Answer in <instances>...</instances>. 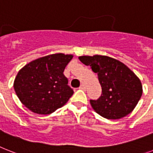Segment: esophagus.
<instances>
[{
	"mask_svg": "<svg viewBox=\"0 0 153 153\" xmlns=\"http://www.w3.org/2000/svg\"><path fill=\"white\" fill-rule=\"evenodd\" d=\"M79 89H82V90H85V89H86V88H85V86L84 85H80V87H79Z\"/></svg>",
	"mask_w": 153,
	"mask_h": 153,
	"instance_id": "obj_1",
	"label": "esophagus"
}]
</instances>
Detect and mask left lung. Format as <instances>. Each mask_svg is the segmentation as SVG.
Listing matches in <instances>:
<instances>
[{
	"instance_id": "1",
	"label": "left lung",
	"mask_w": 153,
	"mask_h": 153,
	"mask_svg": "<svg viewBox=\"0 0 153 153\" xmlns=\"http://www.w3.org/2000/svg\"><path fill=\"white\" fill-rule=\"evenodd\" d=\"M79 59L98 75L102 94L97 100H90L97 114L108 120H119L134 109L142 95V85L128 67L106 56H82Z\"/></svg>"
}]
</instances>
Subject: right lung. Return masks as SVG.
Here are the masks:
<instances>
[{"label": "right lung", "instance_id": "obj_1", "mask_svg": "<svg viewBox=\"0 0 153 153\" xmlns=\"http://www.w3.org/2000/svg\"><path fill=\"white\" fill-rule=\"evenodd\" d=\"M73 55L64 53L41 57L25 65L14 81V89L22 104L31 111L48 115L64 106L74 94L64 76Z\"/></svg>", "mask_w": 153, "mask_h": 153}]
</instances>
